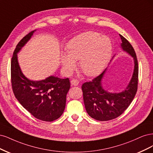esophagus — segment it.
Returning <instances> with one entry per match:
<instances>
[{
  "label": "esophagus",
  "mask_w": 153,
  "mask_h": 153,
  "mask_svg": "<svg viewBox=\"0 0 153 153\" xmlns=\"http://www.w3.org/2000/svg\"><path fill=\"white\" fill-rule=\"evenodd\" d=\"M71 82L74 86H77L79 84V81L77 79H72L71 81Z\"/></svg>",
  "instance_id": "esophagus-1"
}]
</instances>
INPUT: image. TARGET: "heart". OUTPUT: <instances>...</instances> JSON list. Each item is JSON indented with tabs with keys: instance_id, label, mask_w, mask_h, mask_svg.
<instances>
[{
	"instance_id": "1",
	"label": "heart",
	"mask_w": 153,
	"mask_h": 153,
	"mask_svg": "<svg viewBox=\"0 0 153 153\" xmlns=\"http://www.w3.org/2000/svg\"><path fill=\"white\" fill-rule=\"evenodd\" d=\"M111 39L96 32H86L72 39L67 43V53L62 56L64 71L71 74L76 67L74 60H79L82 72L88 76H95L105 67L111 56Z\"/></svg>"
}]
</instances>
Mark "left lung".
Here are the masks:
<instances>
[{"instance_id": "obj_1", "label": "left lung", "mask_w": 153, "mask_h": 153, "mask_svg": "<svg viewBox=\"0 0 153 153\" xmlns=\"http://www.w3.org/2000/svg\"><path fill=\"white\" fill-rule=\"evenodd\" d=\"M123 50L134 59L135 67L128 86L123 92L110 93L102 87L101 81L105 71L92 81L82 84L83 100L86 112L90 117L98 121H109L121 115L127 109L136 95L139 82V66L134 48L129 41L120 35Z\"/></svg>"}]
</instances>
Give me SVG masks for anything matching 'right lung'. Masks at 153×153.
<instances>
[{
  "label": "right lung",
  "instance_id": "add662e5",
  "mask_svg": "<svg viewBox=\"0 0 153 153\" xmlns=\"http://www.w3.org/2000/svg\"><path fill=\"white\" fill-rule=\"evenodd\" d=\"M33 32L23 37L14 51L11 62L12 89L16 99L33 116L50 122L57 120L63 114L71 82L68 78L54 76L40 81H32L23 74L18 65L17 53L30 39Z\"/></svg>",
  "mask_w": 153,
  "mask_h": 153
}]
</instances>
